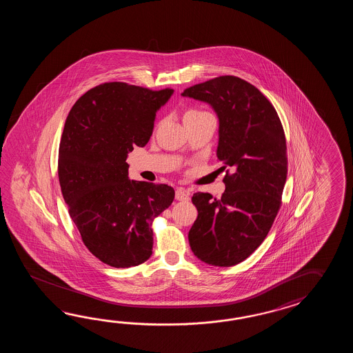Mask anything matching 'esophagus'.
<instances>
[{
    "label": "esophagus",
    "instance_id": "1",
    "mask_svg": "<svg viewBox=\"0 0 353 353\" xmlns=\"http://www.w3.org/2000/svg\"><path fill=\"white\" fill-rule=\"evenodd\" d=\"M175 199H176V201L187 202V201H189V193H188L185 189H183V188H178V189H176V192H175Z\"/></svg>",
    "mask_w": 353,
    "mask_h": 353
}]
</instances>
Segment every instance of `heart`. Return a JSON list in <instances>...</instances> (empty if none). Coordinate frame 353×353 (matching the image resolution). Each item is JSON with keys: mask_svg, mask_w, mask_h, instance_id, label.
I'll return each mask as SVG.
<instances>
[{"mask_svg": "<svg viewBox=\"0 0 353 353\" xmlns=\"http://www.w3.org/2000/svg\"><path fill=\"white\" fill-rule=\"evenodd\" d=\"M204 113L208 112H205V111H201V110H190V111H188V112L185 113V116H193V114H204Z\"/></svg>", "mask_w": 353, "mask_h": 353, "instance_id": "1", "label": "heart"}]
</instances>
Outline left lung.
I'll return each instance as SVG.
<instances>
[{
	"label": "left lung",
	"mask_w": 353,
	"mask_h": 353,
	"mask_svg": "<svg viewBox=\"0 0 353 353\" xmlns=\"http://www.w3.org/2000/svg\"><path fill=\"white\" fill-rule=\"evenodd\" d=\"M216 112L217 158L225 174L221 199L194 193L198 217L188 239L203 263L228 268L259 248L278 214L288 174L286 141L278 113L252 84L223 75L181 93ZM225 166H222L223 170Z\"/></svg>",
	"instance_id": "obj_1"
}]
</instances>
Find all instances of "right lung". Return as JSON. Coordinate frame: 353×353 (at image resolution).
Masks as SVG:
<instances>
[{"instance_id":"right-lung-1","label":"right lung","mask_w":353,"mask_h":353,"mask_svg":"<svg viewBox=\"0 0 353 353\" xmlns=\"http://www.w3.org/2000/svg\"><path fill=\"white\" fill-rule=\"evenodd\" d=\"M173 93L103 83L68 114L58 159L61 194L84 245L113 268L149 260L152 221L173 203V188L130 179L126 163L135 146L149 143L157 112Z\"/></svg>"}]
</instances>
